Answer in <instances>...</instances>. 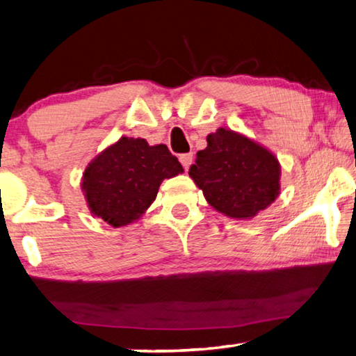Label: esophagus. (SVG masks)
<instances>
[{"instance_id":"1","label":"esophagus","mask_w":356,"mask_h":356,"mask_svg":"<svg viewBox=\"0 0 356 356\" xmlns=\"http://www.w3.org/2000/svg\"><path fill=\"white\" fill-rule=\"evenodd\" d=\"M179 160H180V163H182V166L185 168V171H186L190 168V165L193 163V154L191 152L190 154H182L179 156Z\"/></svg>"}]
</instances>
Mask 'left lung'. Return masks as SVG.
<instances>
[{
  "label": "left lung",
  "instance_id": "left-lung-1",
  "mask_svg": "<svg viewBox=\"0 0 356 356\" xmlns=\"http://www.w3.org/2000/svg\"><path fill=\"white\" fill-rule=\"evenodd\" d=\"M280 163L273 154L232 130L207 136L196 154L190 177L207 202L232 218H251L267 209L280 193Z\"/></svg>",
  "mask_w": 356,
  "mask_h": 356
}]
</instances>
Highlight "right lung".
Wrapping results in <instances>:
<instances>
[{
  "mask_svg": "<svg viewBox=\"0 0 356 356\" xmlns=\"http://www.w3.org/2000/svg\"><path fill=\"white\" fill-rule=\"evenodd\" d=\"M184 172L165 144L149 146L141 138H120L84 171L89 209L108 225L135 221L154 202L163 179Z\"/></svg>",
  "mask_w": 356,
  "mask_h": 356,
  "instance_id": "1",
  "label": "right lung"
}]
</instances>
